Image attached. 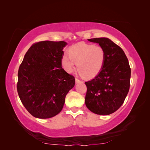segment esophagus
Instances as JSON below:
<instances>
[{
    "label": "esophagus",
    "mask_w": 150,
    "mask_h": 150,
    "mask_svg": "<svg viewBox=\"0 0 150 150\" xmlns=\"http://www.w3.org/2000/svg\"><path fill=\"white\" fill-rule=\"evenodd\" d=\"M75 82L76 83H82L83 81H81V80H79V79H77V78H75Z\"/></svg>",
    "instance_id": "34e87169"
}]
</instances>
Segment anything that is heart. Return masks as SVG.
Returning a JSON list of instances; mask_svg holds the SVG:
<instances>
[{
    "mask_svg": "<svg viewBox=\"0 0 150 150\" xmlns=\"http://www.w3.org/2000/svg\"><path fill=\"white\" fill-rule=\"evenodd\" d=\"M106 53L99 45L79 42L71 47L69 54H64L61 59L62 67L65 71L71 73L75 69L86 79L95 77L103 68Z\"/></svg>",
    "mask_w": 150,
    "mask_h": 150,
    "instance_id": "obj_1",
    "label": "heart"
}]
</instances>
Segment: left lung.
I'll return each instance as SVG.
<instances>
[{
    "mask_svg": "<svg viewBox=\"0 0 150 150\" xmlns=\"http://www.w3.org/2000/svg\"><path fill=\"white\" fill-rule=\"evenodd\" d=\"M104 49L106 59L101 71L86 82L85 103L89 110L108 115L123 104L130 88L131 68L124 51L107 38L88 39Z\"/></svg>",
    "mask_w": 150,
    "mask_h": 150,
    "instance_id": "left-lung-1",
    "label": "left lung"
}]
</instances>
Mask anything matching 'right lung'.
<instances>
[{
  "label": "right lung",
  "instance_id": "1",
  "mask_svg": "<svg viewBox=\"0 0 150 150\" xmlns=\"http://www.w3.org/2000/svg\"><path fill=\"white\" fill-rule=\"evenodd\" d=\"M64 41L32 44L18 71L17 92L26 110L35 118L54 117L63 108L75 79L62 68Z\"/></svg>",
  "mask_w": 150,
  "mask_h": 150
}]
</instances>
